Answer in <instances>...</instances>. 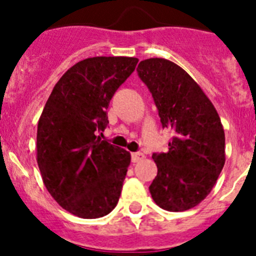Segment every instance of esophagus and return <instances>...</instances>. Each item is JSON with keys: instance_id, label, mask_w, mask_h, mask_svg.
Instances as JSON below:
<instances>
[{"instance_id": "obj_1", "label": "esophagus", "mask_w": 256, "mask_h": 256, "mask_svg": "<svg viewBox=\"0 0 256 256\" xmlns=\"http://www.w3.org/2000/svg\"><path fill=\"white\" fill-rule=\"evenodd\" d=\"M144 159V155L142 152H133L132 154V162H138Z\"/></svg>"}]
</instances>
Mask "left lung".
I'll use <instances>...</instances> for the list:
<instances>
[{
    "label": "left lung",
    "instance_id": "1",
    "mask_svg": "<svg viewBox=\"0 0 256 256\" xmlns=\"http://www.w3.org/2000/svg\"><path fill=\"white\" fill-rule=\"evenodd\" d=\"M137 73L152 94L162 128L174 130L168 152L152 155L158 174L148 187L151 196L169 212L195 208L224 166L220 118L200 86L172 61L148 58L140 62Z\"/></svg>",
    "mask_w": 256,
    "mask_h": 256
}]
</instances>
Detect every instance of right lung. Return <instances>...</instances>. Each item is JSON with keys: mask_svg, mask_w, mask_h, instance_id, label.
Returning a JSON list of instances; mask_svg holds the SVG:
<instances>
[{"mask_svg": "<svg viewBox=\"0 0 256 256\" xmlns=\"http://www.w3.org/2000/svg\"><path fill=\"white\" fill-rule=\"evenodd\" d=\"M138 58L97 56L58 79L38 122L37 162L47 191L79 218L108 216L116 206L130 154L101 141L110 100Z\"/></svg>", "mask_w": 256, "mask_h": 256, "instance_id": "1", "label": "right lung"}]
</instances>
